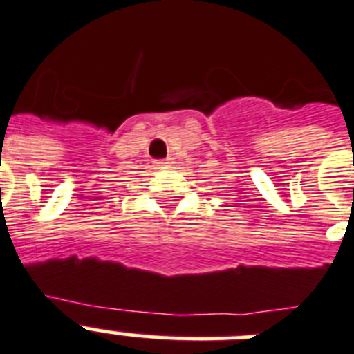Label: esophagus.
I'll list each match as a JSON object with an SVG mask.
<instances>
[{
  "mask_svg": "<svg viewBox=\"0 0 354 354\" xmlns=\"http://www.w3.org/2000/svg\"><path fill=\"white\" fill-rule=\"evenodd\" d=\"M172 163H174V158H165V160L154 162V165H156V169H165V167H171Z\"/></svg>",
  "mask_w": 354,
  "mask_h": 354,
  "instance_id": "obj_1",
  "label": "esophagus"
}]
</instances>
